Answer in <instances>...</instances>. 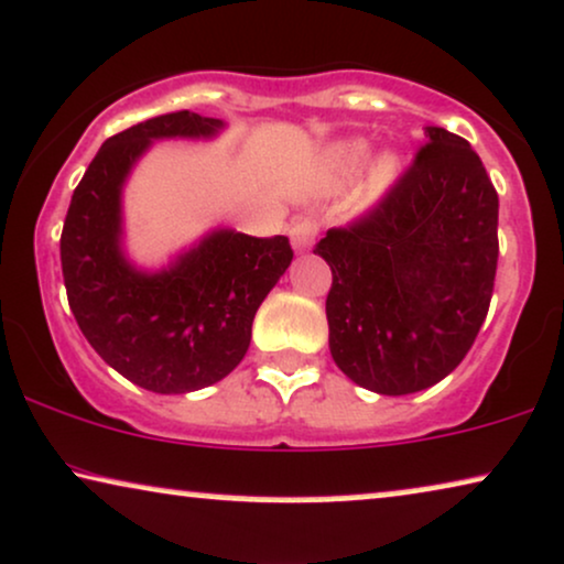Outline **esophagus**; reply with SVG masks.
Returning <instances> with one entry per match:
<instances>
[{"instance_id": "obj_1", "label": "esophagus", "mask_w": 564, "mask_h": 564, "mask_svg": "<svg viewBox=\"0 0 564 564\" xmlns=\"http://www.w3.org/2000/svg\"><path fill=\"white\" fill-rule=\"evenodd\" d=\"M289 239H291V247H294L296 254L310 252L312 239H315V226H312L310 220H296L294 226L289 228Z\"/></svg>"}]
</instances>
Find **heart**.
<instances>
[{"mask_svg": "<svg viewBox=\"0 0 564 564\" xmlns=\"http://www.w3.org/2000/svg\"><path fill=\"white\" fill-rule=\"evenodd\" d=\"M370 147L365 139H347L338 141L323 154V171L330 181H344L349 178L351 173H357V167L362 165L365 158H368ZM404 162L393 149H386V152L378 154L376 160L370 162L368 178L362 183V192H359V207H376L378 202L383 199L386 194L397 186V181L402 178Z\"/></svg>", "mask_w": 564, "mask_h": 564, "instance_id": "1", "label": "heart"}]
</instances>
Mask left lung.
<instances>
[{"label": "left lung", "instance_id": "left-lung-1", "mask_svg": "<svg viewBox=\"0 0 564 564\" xmlns=\"http://www.w3.org/2000/svg\"><path fill=\"white\" fill-rule=\"evenodd\" d=\"M425 139L381 205L315 247L334 273L330 357L386 397L431 389L463 362L497 275L499 196L484 162L446 128Z\"/></svg>", "mask_w": 564, "mask_h": 564}]
</instances>
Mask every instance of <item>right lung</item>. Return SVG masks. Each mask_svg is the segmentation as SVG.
I'll return each mask as SVG.
<instances>
[{"label":"right lung","instance_id":"obj_1","mask_svg":"<svg viewBox=\"0 0 564 564\" xmlns=\"http://www.w3.org/2000/svg\"><path fill=\"white\" fill-rule=\"evenodd\" d=\"M217 118L181 110L107 139L73 192L59 260L86 341L128 381L188 393L228 376L247 355L257 310L286 273V236L213 228L158 270L126 252L123 188L154 141H209Z\"/></svg>","mask_w":564,"mask_h":564}]
</instances>
